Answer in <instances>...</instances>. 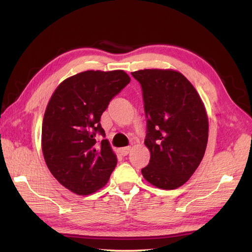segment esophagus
<instances>
[{
    "label": "esophagus",
    "mask_w": 252,
    "mask_h": 252,
    "mask_svg": "<svg viewBox=\"0 0 252 252\" xmlns=\"http://www.w3.org/2000/svg\"><path fill=\"white\" fill-rule=\"evenodd\" d=\"M130 151H131V147H122V148H120V153H121V155L122 156H126L127 154L130 153Z\"/></svg>",
    "instance_id": "esophagus-1"
}]
</instances>
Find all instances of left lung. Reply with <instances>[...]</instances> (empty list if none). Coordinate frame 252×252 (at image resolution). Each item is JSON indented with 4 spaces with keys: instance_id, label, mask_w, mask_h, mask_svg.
<instances>
[{
    "instance_id": "obj_1",
    "label": "left lung",
    "mask_w": 252,
    "mask_h": 252,
    "mask_svg": "<svg viewBox=\"0 0 252 252\" xmlns=\"http://www.w3.org/2000/svg\"><path fill=\"white\" fill-rule=\"evenodd\" d=\"M142 85L151 152L142 174L161 189L184 185L200 164L208 143L205 104L189 80L173 69L131 72Z\"/></svg>"
}]
</instances>
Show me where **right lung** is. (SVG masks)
I'll return each mask as SVG.
<instances>
[{
	"instance_id": "add662e5",
	"label": "right lung",
	"mask_w": 252,
	"mask_h": 252,
	"mask_svg": "<svg viewBox=\"0 0 252 252\" xmlns=\"http://www.w3.org/2000/svg\"><path fill=\"white\" fill-rule=\"evenodd\" d=\"M123 70H88L63 80L52 94L42 123L41 146L53 176L79 196L97 191L117 165L100 117L111 98L130 83Z\"/></svg>"
}]
</instances>
